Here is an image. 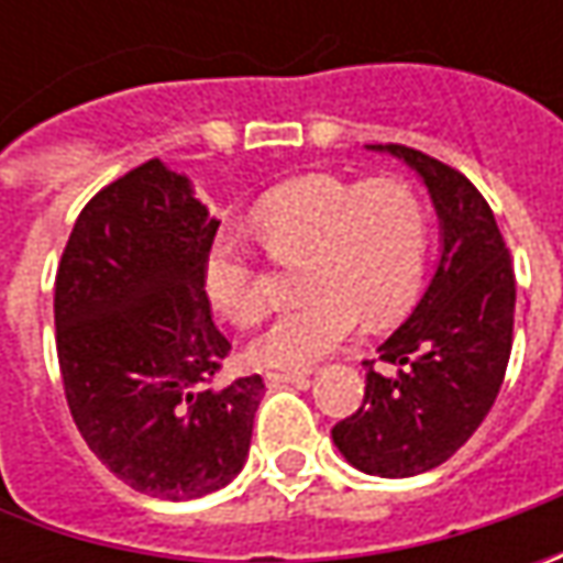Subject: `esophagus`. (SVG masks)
<instances>
[{
	"mask_svg": "<svg viewBox=\"0 0 563 563\" xmlns=\"http://www.w3.org/2000/svg\"><path fill=\"white\" fill-rule=\"evenodd\" d=\"M310 373H297V369H288V373H266V385L275 388V385H288V382H307Z\"/></svg>",
	"mask_w": 563,
	"mask_h": 563,
	"instance_id": "obj_1",
	"label": "esophagus"
}]
</instances>
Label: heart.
<instances>
[{"mask_svg": "<svg viewBox=\"0 0 563 563\" xmlns=\"http://www.w3.org/2000/svg\"><path fill=\"white\" fill-rule=\"evenodd\" d=\"M253 228L275 260L300 263L307 300L250 341L260 366L303 369L360 329L404 316L426 275L429 206L400 175L373 181L307 175L272 187L253 206ZM203 291L219 313L250 325L263 316L250 250L219 234L203 256Z\"/></svg>", "mask_w": 563, "mask_h": 563, "instance_id": "1", "label": "heart"}]
</instances>
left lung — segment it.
<instances>
[{
    "label": "left lung",
    "instance_id": "1",
    "mask_svg": "<svg viewBox=\"0 0 563 563\" xmlns=\"http://www.w3.org/2000/svg\"><path fill=\"white\" fill-rule=\"evenodd\" d=\"M420 172L442 219V260L429 291L378 360H366L357 413L332 439L351 464L388 479L444 464L479 429L501 391L514 344V263L492 206L457 168L404 143H385Z\"/></svg>",
    "mask_w": 563,
    "mask_h": 563
}]
</instances>
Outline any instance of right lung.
<instances>
[{"instance_id": "right-lung-1", "label": "right lung", "mask_w": 563, "mask_h": 563, "mask_svg": "<svg viewBox=\"0 0 563 563\" xmlns=\"http://www.w3.org/2000/svg\"><path fill=\"white\" fill-rule=\"evenodd\" d=\"M219 222L150 159L80 209L55 272V351L77 432L121 483L203 498L244 466L263 376L212 385L231 351L203 291Z\"/></svg>"}]
</instances>
